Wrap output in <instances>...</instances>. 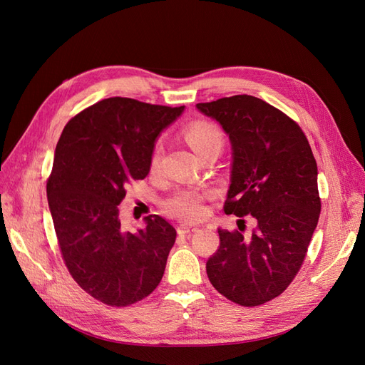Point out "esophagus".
<instances>
[{
	"label": "esophagus",
	"mask_w": 365,
	"mask_h": 365,
	"mask_svg": "<svg viewBox=\"0 0 365 365\" xmlns=\"http://www.w3.org/2000/svg\"><path fill=\"white\" fill-rule=\"evenodd\" d=\"M193 231H196V227H195V225L181 224V225L178 227V235H189V233H193Z\"/></svg>",
	"instance_id": "34e87169"
}]
</instances>
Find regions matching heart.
Listing matches in <instances>:
<instances>
[{
    "mask_svg": "<svg viewBox=\"0 0 365 365\" xmlns=\"http://www.w3.org/2000/svg\"><path fill=\"white\" fill-rule=\"evenodd\" d=\"M185 138L197 155L212 145L222 146V132H220L217 126L207 123V121H197V123L189 126V129L185 130ZM158 158L160 150L157 149L152 155V168H155L158 164ZM169 210L173 215L187 220H197L205 215V210L202 207V196L195 192H182L176 195L169 202Z\"/></svg>",
    "mask_w": 365,
    "mask_h": 365,
    "instance_id": "1",
    "label": "heart"
}]
</instances>
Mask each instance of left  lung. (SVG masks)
<instances>
[{
  "mask_svg": "<svg viewBox=\"0 0 365 365\" xmlns=\"http://www.w3.org/2000/svg\"><path fill=\"white\" fill-rule=\"evenodd\" d=\"M196 108L231 143L225 213L257 220L251 236L217 228L207 275L228 300L259 306L288 288L306 257L322 210L317 161L300 126L262 98L242 94Z\"/></svg>",
  "mask_w": 365,
  "mask_h": 365,
  "instance_id": "obj_1",
  "label": "left lung"
}]
</instances>
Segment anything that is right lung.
<instances>
[{
	"label": "right lung",
	"mask_w": 365,
	"mask_h": 365,
	"mask_svg": "<svg viewBox=\"0 0 365 365\" xmlns=\"http://www.w3.org/2000/svg\"><path fill=\"white\" fill-rule=\"evenodd\" d=\"M184 113L111 97L63 128L47 182L48 207L65 264L83 291L109 306L148 297L163 279L176 230L158 215L125 230L118 204L145 180L161 132Z\"/></svg>",
	"instance_id": "add662e5"
}]
</instances>
